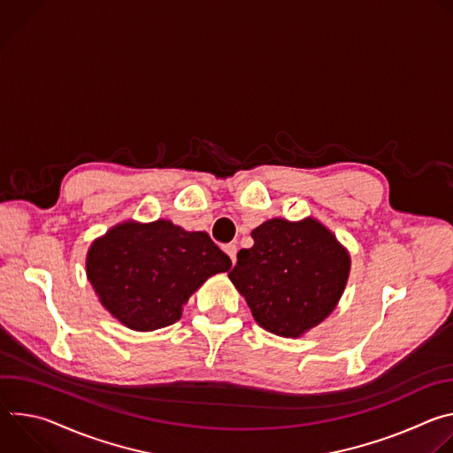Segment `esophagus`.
I'll return each instance as SVG.
<instances>
[{"label":"esophagus","instance_id":"1","mask_svg":"<svg viewBox=\"0 0 453 453\" xmlns=\"http://www.w3.org/2000/svg\"><path fill=\"white\" fill-rule=\"evenodd\" d=\"M224 250H226V254L229 256V260L234 264V262H236V252H238L236 245H234V243H226V245H224Z\"/></svg>","mask_w":453,"mask_h":453}]
</instances>
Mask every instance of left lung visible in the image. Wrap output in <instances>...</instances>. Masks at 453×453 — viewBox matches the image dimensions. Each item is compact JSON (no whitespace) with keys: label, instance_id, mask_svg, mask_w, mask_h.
Here are the masks:
<instances>
[{"label":"left lung","instance_id":"1","mask_svg":"<svg viewBox=\"0 0 453 453\" xmlns=\"http://www.w3.org/2000/svg\"><path fill=\"white\" fill-rule=\"evenodd\" d=\"M250 234L254 245L236 254L229 280L257 325L299 337L334 311L348 281L349 256L313 219H273Z\"/></svg>","mask_w":453,"mask_h":453}]
</instances>
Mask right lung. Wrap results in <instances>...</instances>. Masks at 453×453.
I'll return each mask as SVG.
<instances>
[{"mask_svg":"<svg viewBox=\"0 0 453 453\" xmlns=\"http://www.w3.org/2000/svg\"><path fill=\"white\" fill-rule=\"evenodd\" d=\"M88 280L102 304L127 328L152 332L180 319L182 304L210 276L231 269L204 231L168 220L125 222L88 252Z\"/></svg>","mask_w":453,"mask_h":453,"instance_id":"add662e5","label":"right lung"}]
</instances>
